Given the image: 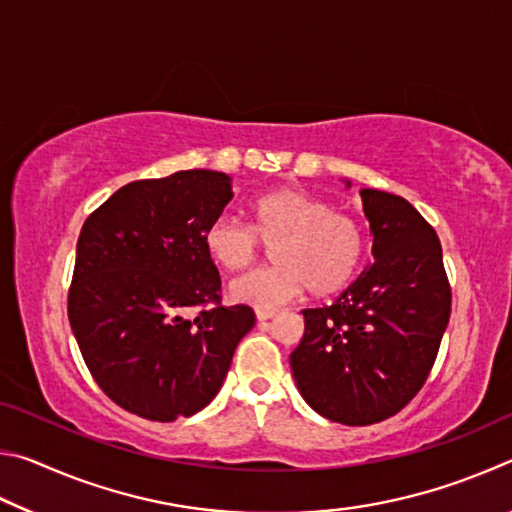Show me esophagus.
<instances>
[{"mask_svg": "<svg viewBox=\"0 0 512 512\" xmlns=\"http://www.w3.org/2000/svg\"><path fill=\"white\" fill-rule=\"evenodd\" d=\"M255 316L259 323H266V320H271L275 316V309H257Z\"/></svg>", "mask_w": 512, "mask_h": 512, "instance_id": "esophagus-1", "label": "esophagus"}]
</instances>
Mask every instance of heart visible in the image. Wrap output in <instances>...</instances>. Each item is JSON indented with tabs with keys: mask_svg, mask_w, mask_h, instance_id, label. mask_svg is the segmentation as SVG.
<instances>
[{
	"mask_svg": "<svg viewBox=\"0 0 512 512\" xmlns=\"http://www.w3.org/2000/svg\"><path fill=\"white\" fill-rule=\"evenodd\" d=\"M250 223L219 216L203 232L207 257L225 271H244L273 246L275 266L237 277L230 300L257 309H275L307 289L327 298L357 277L366 259V232L352 214L302 189L284 187L248 203Z\"/></svg>",
	"mask_w": 512,
	"mask_h": 512,
	"instance_id": "1",
	"label": "heart"
}]
</instances>
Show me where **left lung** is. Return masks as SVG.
Wrapping results in <instances>:
<instances>
[{
	"label": "left lung",
	"mask_w": 512,
	"mask_h": 512,
	"mask_svg": "<svg viewBox=\"0 0 512 512\" xmlns=\"http://www.w3.org/2000/svg\"><path fill=\"white\" fill-rule=\"evenodd\" d=\"M361 201L375 264L334 305L302 309L291 352L305 402L350 427L391 418L418 395L452 311L436 230L402 196L361 189Z\"/></svg>",
	"instance_id": "1"
}]
</instances>
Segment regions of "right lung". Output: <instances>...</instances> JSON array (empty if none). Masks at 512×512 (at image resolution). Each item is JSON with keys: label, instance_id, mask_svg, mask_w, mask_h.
Here are the masks:
<instances>
[{"label": "right lung", "instance_id": "add662e5", "mask_svg": "<svg viewBox=\"0 0 512 512\" xmlns=\"http://www.w3.org/2000/svg\"><path fill=\"white\" fill-rule=\"evenodd\" d=\"M230 178L189 169L117 189L83 223L67 316L85 366L128 413L171 422L219 393L248 305L225 307L203 232L230 203Z\"/></svg>", "mask_w": 512, "mask_h": 512}]
</instances>
